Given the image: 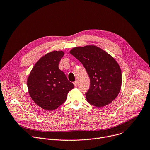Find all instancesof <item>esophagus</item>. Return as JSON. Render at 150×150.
<instances>
[{"mask_svg": "<svg viewBox=\"0 0 150 150\" xmlns=\"http://www.w3.org/2000/svg\"><path fill=\"white\" fill-rule=\"evenodd\" d=\"M74 86H75V87H77V86H78V82H77V81L74 82Z\"/></svg>", "mask_w": 150, "mask_h": 150, "instance_id": "esophagus-1", "label": "esophagus"}]
</instances>
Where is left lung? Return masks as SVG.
<instances>
[{
	"instance_id": "8db88e82",
	"label": "left lung",
	"mask_w": 150,
	"mask_h": 150,
	"mask_svg": "<svg viewBox=\"0 0 150 150\" xmlns=\"http://www.w3.org/2000/svg\"><path fill=\"white\" fill-rule=\"evenodd\" d=\"M70 54L82 63L89 75L90 86L85 93L88 103L103 107L114 101L122 83L121 68L115 59L93 45L74 47Z\"/></svg>"
}]
</instances>
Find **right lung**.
<instances>
[{"label": "right lung", "instance_id": "1", "mask_svg": "<svg viewBox=\"0 0 150 150\" xmlns=\"http://www.w3.org/2000/svg\"><path fill=\"white\" fill-rule=\"evenodd\" d=\"M64 55L62 51H52L42 57L34 65L27 81L29 93L42 108L52 111L64 104L69 91L74 88L59 68Z\"/></svg>", "mask_w": 150, "mask_h": 150}]
</instances>
